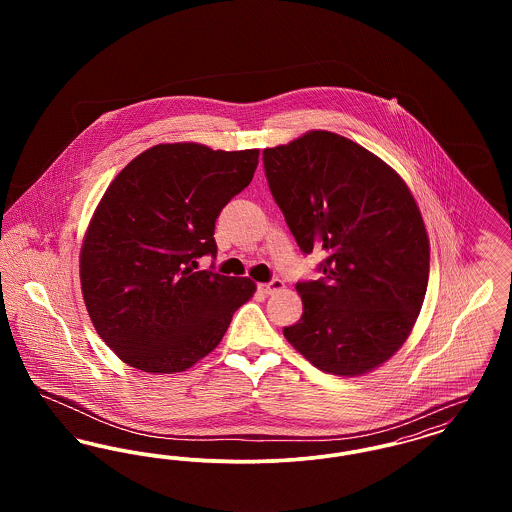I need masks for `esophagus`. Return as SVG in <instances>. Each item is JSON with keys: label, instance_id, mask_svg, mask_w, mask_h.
I'll return each instance as SVG.
<instances>
[{"label": "esophagus", "instance_id": "obj_1", "mask_svg": "<svg viewBox=\"0 0 512 512\" xmlns=\"http://www.w3.org/2000/svg\"><path fill=\"white\" fill-rule=\"evenodd\" d=\"M280 290H284V282L282 280H278V278H274V280H270L267 284H259V292L270 293L280 292Z\"/></svg>", "mask_w": 512, "mask_h": 512}]
</instances>
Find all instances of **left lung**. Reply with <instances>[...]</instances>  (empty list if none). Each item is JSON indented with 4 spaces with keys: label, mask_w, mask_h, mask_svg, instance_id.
<instances>
[{
    "label": "left lung",
    "mask_w": 512,
    "mask_h": 512,
    "mask_svg": "<svg viewBox=\"0 0 512 512\" xmlns=\"http://www.w3.org/2000/svg\"><path fill=\"white\" fill-rule=\"evenodd\" d=\"M268 188L318 280H301L299 322L286 340L313 365L357 376L405 343L430 274V244L399 174L365 147L326 130L263 151Z\"/></svg>",
    "instance_id": "1"
}]
</instances>
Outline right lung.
I'll list each match as a JSON object with an SVG mask.
<instances>
[{"instance_id":"right-lung-1","label":"right lung","mask_w":512,"mask_h":512,"mask_svg":"<svg viewBox=\"0 0 512 512\" xmlns=\"http://www.w3.org/2000/svg\"><path fill=\"white\" fill-rule=\"evenodd\" d=\"M257 163L259 149L161 144L130 161L101 197L80 253V284L99 338L126 365L190 368L255 292L249 278L195 268L199 257H217L215 220Z\"/></svg>"}]
</instances>
